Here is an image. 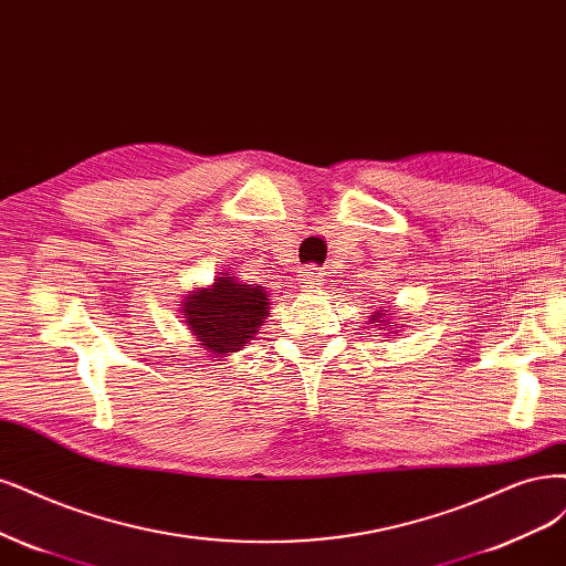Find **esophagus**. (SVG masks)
Returning <instances> with one entry per match:
<instances>
[{
  "instance_id": "1",
  "label": "esophagus",
  "mask_w": 566,
  "mask_h": 566,
  "mask_svg": "<svg viewBox=\"0 0 566 566\" xmlns=\"http://www.w3.org/2000/svg\"><path fill=\"white\" fill-rule=\"evenodd\" d=\"M306 287H318L321 285V281H323V271H321V266H306L304 271H302V279H300Z\"/></svg>"
}]
</instances>
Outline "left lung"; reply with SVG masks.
I'll list each match as a JSON object with an SVG mask.
<instances>
[{"label":"left lung","instance_id":"left-lung-1","mask_svg":"<svg viewBox=\"0 0 566 566\" xmlns=\"http://www.w3.org/2000/svg\"><path fill=\"white\" fill-rule=\"evenodd\" d=\"M379 316H388V314H379ZM375 321H377V318H375ZM381 323H384V321H381Z\"/></svg>","mask_w":566,"mask_h":566}]
</instances>
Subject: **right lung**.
<instances>
[{
	"mask_svg": "<svg viewBox=\"0 0 566 566\" xmlns=\"http://www.w3.org/2000/svg\"><path fill=\"white\" fill-rule=\"evenodd\" d=\"M266 311L269 295L262 285H248L227 274L210 290L189 295L182 314L201 348L210 350V356H227L252 339Z\"/></svg>",
	"mask_w": 566,
	"mask_h": 566,
	"instance_id": "add662e5",
	"label": "right lung"
}]
</instances>
